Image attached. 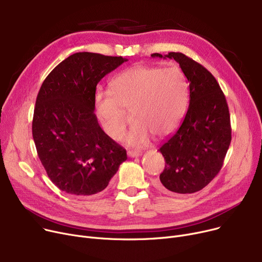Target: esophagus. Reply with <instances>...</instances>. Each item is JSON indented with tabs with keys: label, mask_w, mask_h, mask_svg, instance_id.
I'll list each match as a JSON object with an SVG mask.
<instances>
[{
	"label": "esophagus",
	"mask_w": 262,
	"mask_h": 262,
	"mask_svg": "<svg viewBox=\"0 0 262 262\" xmlns=\"http://www.w3.org/2000/svg\"><path fill=\"white\" fill-rule=\"evenodd\" d=\"M127 155H128V157L134 158V157H139V156H141L142 154H141V152H139V150H128Z\"/></svg>",
	"instance_id": "obj_1"
}]
</instances>
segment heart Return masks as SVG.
Listing matches in <instances>:
<instances>
[{"instance_id":"1","label":"heart","mask_w":262,"mask_h":262,"mask_svg":"<svg viewBox=\"0 0 262 262\" xmlns=\"http://www.w3.org/2000/svg\"><path fill=\"white\" fill-rule=\"evenodd\" d=\"M113 92L95 95V110L104 132L119 139L130 113L133 126L124 137L130 146H142L149 134L157 138L169 135L181 121L188 96L185 74L178 67L138 66L122 72L114 81Z\"/></svg>"}]
</instances>
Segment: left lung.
Wrapping results in <instances>:
<instances>
[{
    "label": "left lung",
    "mask_w": 262,
    "mask_h": 262,
    "mask_svg": "<svg viewBox=\"0 0 262 262\" xmlns=\"http://www.w3.org/2000/svg\"><path fill=\"white\" fill-rule=\"evenodd\" d=\"M180 63L189 84V107L181 127L158 149L166 160L157 187L186 194L207 186L221 170L231 141L230 116L213 75L183 53L162 56Z\"/></svg>",
    "instance_id": "1"
}]
</instances>
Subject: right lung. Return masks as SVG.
Returning a JSON list of instances; mask_svg holds the SVG:
<instances>
[{"mask_svg": "<svg viewBox=\"0 0 262 262\" xmlns=\"http://www.w3.org/2000/svg\"><path fill=\"white\" fill-rule=\"evenodd\" d=\"M125 61L121 56L75 53L41 85L33 138L50 180L68 194L99 193L127 159L126 150L104 133L94 114L96 85Z\"/></svg>", "mask_w": 262, "mask_h": 262, "instance_id": "obj_1", "label": "right lung"}]
</instances>
